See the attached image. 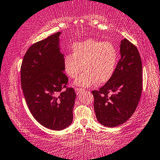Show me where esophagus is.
I'll list each match as a JSON object with an SVG mask.
<instances>
[{
  "label": "esophagus",
  "instance_id": "34e87169",
  "mask_svg": "<svg viewBox=\"0 0 160 160\" xmlns=\"http://www.w3.org/2000/svg\"><path fill=\"white\" fill-rule=\"evenodd\" d=\"M83 88H75V92L76 93H77V94H79V93L82 92V91H83Z\"/></svg>",
  "mask_w": 160,
  "mask_h": 160
}]
</instances>
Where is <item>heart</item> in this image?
I'll use <instances>...</instances> for the list:
<instances>
[{
	"label": "heart",
	"mask_w": 160,
	"mask_h": 160,
	"mask_svg": "<svg viewBox=\"0 0 160 160\" xmlns=\"http://www.w3.org/2000/svg\"><path fill=\"white\" fill-rule=\"evenodd\" d=\"M119 60L117 48L110 43L89 39L77 42L72 46V53H67L63 59L64 72L68 77L74 78L75 84L88 87L96 82L103 83L114 74Z\"/></svg>",
	"instance_id": "heart-1"
}]
</instances>
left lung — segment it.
I'll return each instance as SVG.
<instances>
[{"mask_svg":"<svg viewBox=\"0 0 160 160\" xmlns=\"http://www.w3.org/2000/svg\"><path fill=\"white\" fill-rule=\"evenodd\" d=\"M120 53L121 59L111 78L99 90L92 92L98 121L108 127L119 126L132 117L142 91V66L138 49L125 38L121 41Z\"/></svg>","mask_w":160,"mask_h":160,"instance_id":"obj_1","label":"left lung"}]
</instances>
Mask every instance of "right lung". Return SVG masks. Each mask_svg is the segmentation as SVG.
Returning <instances> with one entry per match:
<instances>
[{"label":"right lung","instance_id":"add662e5","mask_svg":"<svg viewBox=\"0 0 160 160\" xmlns=\"http://www.w3.org/2000/svg\"><path fill=\"white\" fill-rule=\"evenodd\" d=\"M57 32L29 47L21 66L23 95L31 114L46 128L61 130L73 121L76 93L67 87Z\"/></svg>","mask_w":160,"mask_h":160}]
</instances>
